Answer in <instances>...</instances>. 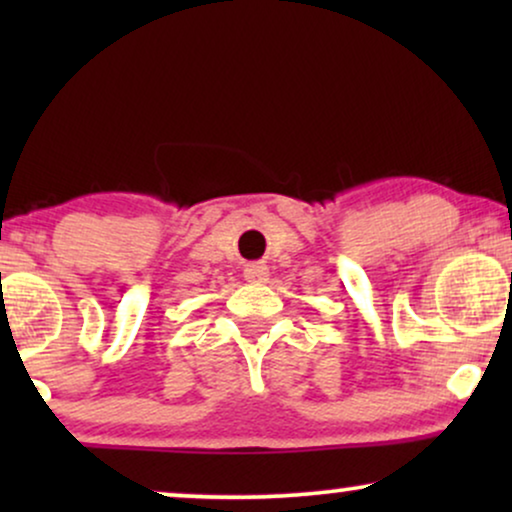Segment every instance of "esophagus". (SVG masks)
<instances>
[{
	"mask_svg": "<svg viewBox=\"0 0 512 512\" xmlns=\"http://www.w3.org/2000/svg\"><path fill=\"white\" fill-rule=\"evenodd\" d=\"M244 277H247L249 282H268V277H270L268 265H265V263H249L247 268H244Z\"/></svg>",
	"mask_w": 512,
	"mask_h": 512,
	"instance_id": "1",
	"label": "esophagus"
}]
</instances>
